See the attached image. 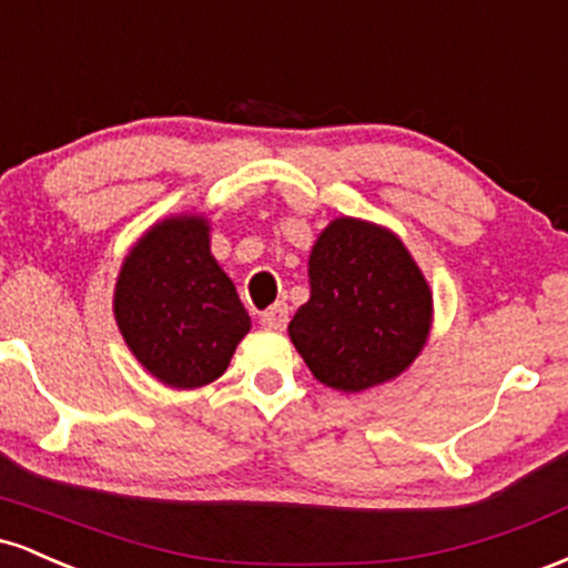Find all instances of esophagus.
<instances>
[{
	"mask_svg": "<svg viewBox=\"0 0 568 568\" xmlns=\"http://www.w3.org/2000/svg\"><path fill=\"white\" fill-rule=\"evenodd\" d=\"M262 325L266 331H283L288 325V304H272L262 312Z\"/></svg>",
	"mask_w": 568,
	"mask_h": 568,
	"instance_id": "34e87169",
	"label": "esophagus"
}]
</instances>
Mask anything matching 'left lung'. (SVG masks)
Listing matches in <instances>:
<instances>
[{
  "mask_svg": "<svg viewBox=\"0 0 568 568\" xmlns=\"http://www.w3.org/2000/svg\"><path fill=\"white\" fill-rule=\"evenodd\" d=\"M433 291L400 237L334 219L310 253V302L288 325L312 376L342 393L395 379L425 349Z\"/></svg>",
  "mask_w": 568,
  "mask_h": 568,
  "instance_id": "left-lung-1",
  "label": "left lung"
}]
</instances>
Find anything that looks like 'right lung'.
Listing matches in <instances>:
<instances>
[{
  "label": "right lung",
  "instance_id": "right-lung-1",
  "mask_svg": "<svg viewBox=\"0 0 568 568\" xmlns=\"http://www.w3.org/2000/svg\"><path fill=\"white\" fill-rule=\"evenodd\" d=\"M114 317L135 361L173 389L211 384L251 331L202 216L158 221L122 262Z\"/></svg>",
  "mask_w": 568,
  "mask_h": 568
}]
</instances>
